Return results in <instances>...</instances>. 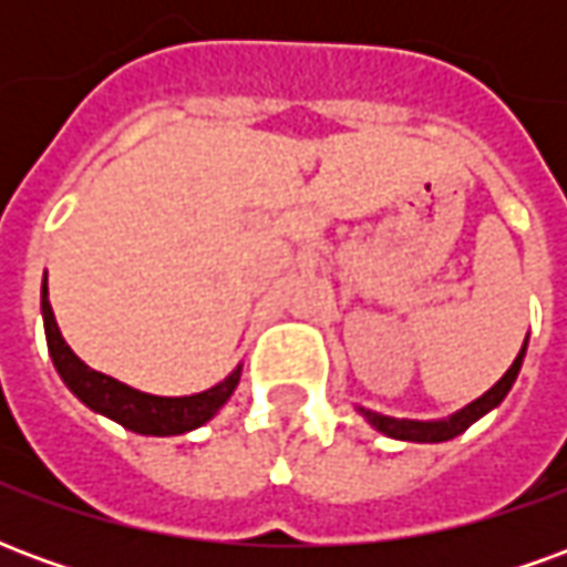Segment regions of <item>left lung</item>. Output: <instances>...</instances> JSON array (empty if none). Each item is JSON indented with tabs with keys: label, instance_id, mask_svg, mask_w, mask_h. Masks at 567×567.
Listing matches in <instances>:
<instances>
[{
	"label": "left lung",
	"instance_id": "1",
	"mask_svg": "<svg viewBox=\"0 0 567 567\" xmlns=\"http://www.w3.org/2000/svg\"><path fill=\"white\" fill-rule=\"evenodd\" d=\"M525 343H528V337H525ZM523 355H525V346L519 349V355L511 364V370L501 377L492 389H488L483 398H476L474 404H467L464 410H458L455 416L450 419H440V422H413V419H394V416H382V413H370V410H361L368 422L382 434H389L394 440H413V443H443V440L458 437L462 431L474 425L476 419L486 416L488 410H495V406L504 401V394L511 392V385L516 382V373L523 368Z\"/></svg>",
	"mask_w": 567,
	"mask_h": 567
}]
</instances>
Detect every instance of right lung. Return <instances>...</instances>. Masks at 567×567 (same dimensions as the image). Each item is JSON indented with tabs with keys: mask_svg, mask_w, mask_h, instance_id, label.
<instances>
[{
	"mask_svg": "<svg viewBox=\"0 0 567 567\" xmlns=\"http://www.w3.org/2000/svg\"><path fill=\"white\" fill-rule=\"evenodd\" d=\"M42 316H44V337H48V352L54 358L56 373L63 377L69 392L79 398L81 404H87L93 413L115 419L117 425L136 434H151V437H169V434H185L194 427L206 425L234 394L236 382L243 370L236 368L230 377L218 385H212L206 392L187 394V398H157L130 389L124 382L105 377L100 370L87 368L63 340V333L56 328L54 309L48 300V285H42Z\"/></svg>",
	"mask_w": 567,
	"mask_h": 567,
	"instance_id": "right-lung-1",
	"label": "right lung"
}]
</instances>
